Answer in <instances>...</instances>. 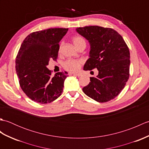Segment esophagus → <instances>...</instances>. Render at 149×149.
I'll list each match as a JSON object with an SVG mask.
<instances>
[{
	"label": "esophagus",
	"mask_w": 149,
	"mask_h": 149,
	"mask_svg": "<svg viewBox=\"0 0 149 149\" xmlns=\"http://www.w3.org/2000/svg\"><path fill=\"white\" fill-rule=\"evenodd\" d=\"M74 75H75V76H78V77H80L82 75V74H81V73H73L72 74Z\"/></svg>",
	"instance_id": "1"
}]
</instances>
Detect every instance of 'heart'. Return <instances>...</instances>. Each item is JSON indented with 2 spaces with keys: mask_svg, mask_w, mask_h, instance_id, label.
<instances>
[{
  "mask_svg": "<svg viewBox=\"0 0 149 149\" xmlns=\"http://www.w3.org/2000/svg\"><path fill=\"white\" fill-rule=\"evenodd\" d=\"M73 42L75 47H78L81 43H85L84 40L81 36H75L73 38ZM83 61L81 60L77 59H68L64 63V67L65 69L68 70L69 71L75 72L78 70L81 67V65Z\"/></svg>",
  "mask_w": 149,
  "mask_h": 149,
  "instance_id": "obj_1",
  "label": "heart"
}]
</instances>
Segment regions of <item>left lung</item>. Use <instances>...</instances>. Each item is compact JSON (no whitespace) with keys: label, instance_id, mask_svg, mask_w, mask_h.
Masks as SVG:
<instances>
[{"label":"left lung","instance_id":"8db88e82","mask_svg":"<svg viewBox=\"0 0 149 149\" xmlns=\"http://www.w3.org/2000/svg\"><path fill=\"white\" fill-rule=\"evenodd\" d=\"M77 32L90 43V58L84 65V70L97 68V77L83 91L99 102L115 99L125 87L129 77L130 52L122 36L111 28L100 26L78 27Z\"/></svg>","mask_w":149,"mask_h":149}]
</instances>
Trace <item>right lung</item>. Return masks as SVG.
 <instances>
[{"label":"right lung","mask_w":149,"mask_h":149,"mask_svg":"<svg viewBox=\"0 0 149 149\" xmlns=\"http://www.w3.org/2000/svg\"><path fill=\"white\" fill-rule=\"evenodd\" d=\"M68 29L50 28L29 34L16 58L15 68L20 86L34 102L47 104L61 95L68 75L58 72L54 76L47 68L50 59L56 60L59 43Z\"/></svg>","instance_id":"right-lung-1"}]
</instances>
